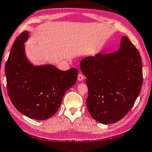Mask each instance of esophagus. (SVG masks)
<instances>
[{
    "label": "esophagus",
    "instance_id": "esophagus-1",
    "mask_svg": "<svg viewBox=\"0 0 152 152\" xmlns=\"http://www.w3.org/2000/svg\"><path fill=\"white\" fill-rule=\"evenodd\" d=\"M83 79H84L83 75L82 73H79V75H78V77H77V79H78V81H83Z\"/></svg>",
    "mask_w": 152,
    "mask_h": 152
}]
</instances>
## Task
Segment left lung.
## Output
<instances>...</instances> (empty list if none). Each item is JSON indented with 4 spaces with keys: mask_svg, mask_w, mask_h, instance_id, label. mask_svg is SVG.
<instances>
[{
    "mask_svg": "<svg viewBox=\"0 0 152 152\" xmlns=\"http://www.w3.org/2000/svg\"><path fill=\"white\" fill-rule=\"evenodd\" d=\"M80 66L86 76L91 116L106 124L119 121L133 107L142 85V61L135 45L122 36L118 51L87 57Z\"/></svg>",
    "mask_w": 152,
    "mask_h": 152,
    "instance_id": "1",
    "label": "left lung"
}]
</instances>
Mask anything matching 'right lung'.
<instances>
[{"mask_svg":"<svg viewBox=\"0 0 152 152\" xmlns=\"http://www.w3.org/2000/svg\"><path fill=\"white\" fill-rule=\"evenodd\" d=\"M24 31L17 37L5 65L8 94L19 112L28 118L44 121L58 110L65 93L75 83L78 69L61 71L53 65L34 66L24 53Z\"/></svg>","mask_w":152,"mask_h":152,"instance_id":"add662e5","label":"right lung"}]
</instances>
